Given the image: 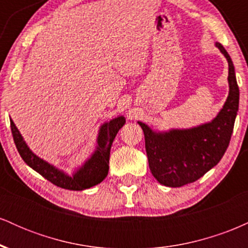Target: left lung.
Returning a JSON list of instances; mask_svg holds the SVG:
<instances>
[{
	"label": "left lung",
	"instance_id": "1",
	"mask_svg": "<svg viewBox=\"0 0 248 248\" xmlns=\"http://www.w3.org/2000/svg\"><path fill=\"white\" fill-rule=\"evenodd\" d=\"M216 46L229 62V95L212 121L167 132L138 121L144 133L150 171L162 186L179 187L197 181L217 166L229 147L239 109V87L231 57L220 43Z\"/></svg>",
	"mask_w": 248,
	"mask_h": 248
}]
</instances>
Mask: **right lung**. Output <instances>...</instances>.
<instances>
[{"label":"right lung","instance_id":"add662e5","mask_svg":"<svg viewBox=\"0 0 248 248\" xmlns=\"http://www.w3.org/2000/svg\"><path fill=\"white\" fill-rule=\"evenodd\" d=\"M124 122H126L124 116L120 115L101 124L99 128L98 138H96L95 150L80 167L77 168L72 175H69L64 170L58 169L53 164L44 161L43 158L38 157L36 154H33L11 119L10 127L17 150L28 166L32 168L35 171L41 173L43 177L46 178L47 181H50L57 186L67 190H75V191H81V190L90 189V187L101 183L106 178L108 169H109L108 164H109L110 147H112L116 134L124 126Z\"/></svg>","mask_w":248,"mask_h":248}]
</instances>
